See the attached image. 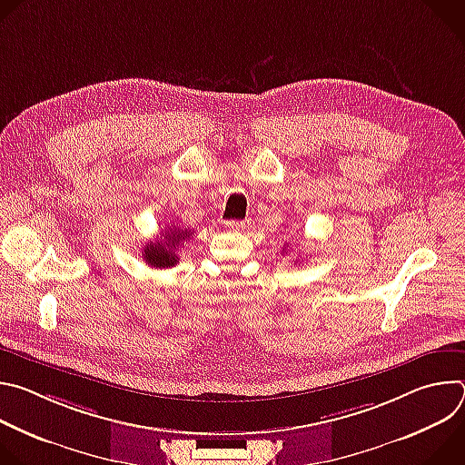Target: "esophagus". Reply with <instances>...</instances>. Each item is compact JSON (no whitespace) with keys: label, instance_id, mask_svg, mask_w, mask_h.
<instances>
[{"label":"esophagus","instance_id":"34e87169","mask_svg":"<svg viewBox=\"0 0 465 465\" xmlns=\"http://www.w3.org/2000/svg\"><path fill=\"white\" fill-rule=\"evenodd\" d=\"M224 224H226V228L232 230V232H241V230L246 228V221H226Z\"/></svg>","mask_w":465,"mask_h":465}]
</instances>
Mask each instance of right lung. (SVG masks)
<instances>
[{"label":"right lung","mask_w":465,"mask_h":465,"mask_svg":"<svg viewBox=\"0 0 465 465\" xmlns=\"http://www.w3.org/2000/svg\"><path fill=\"white\" fill-rule=\"evenodd\" d=\"M163 232H165L163 239L147 242L143 252H142L145 262H149L151 267H154V269L174 267V264L178 262V255H176L178 246L182 242H185L187 239H191V235L194 233V230H182L174 223L171 226H167Z\"/></svg>","instance_id":"add662e5"}]
</instances>
